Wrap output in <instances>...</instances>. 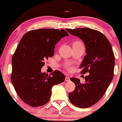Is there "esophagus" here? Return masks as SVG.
<instances>
[{
    "instance_id": "esophagus-1",
    "label": "esophagus",
    "mask_w": 122,
    "mask_h": 122,
    "mask_svg": "<svg viewBox=\"0 0 122 122\" xmlns=\"http://www.w3.org/2000/svg\"><path fill=\"white\" fill-rule=\"evenodd\" d=\"M70 78L69 77H66V81H70Z\"/></svg>"
}]
</instances>
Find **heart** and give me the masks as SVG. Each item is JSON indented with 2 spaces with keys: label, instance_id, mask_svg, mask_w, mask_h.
Instances as JSON below:
<instances>
[{
  "label": "heart",
  "instance_id": "heart-1",
  "mask_svg": "<svg viewBox=\"0 0 122 122\" xmlns=\"http://www.w3.org/2000/svg\"><path fill=\"white\" fill-rule=\"evenodd\" d=\"M83 45V43L81 42L80 41H75L72 42V46H74V45ZM69 69H70V68H69Z\"/></svg>",
  "mask_w": 122,
  "mask_h": 122
}]
</instances>
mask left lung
I'll list each match as a JSON object with an SVG mask.
<instances>
[{"label":"left lung","mask_w":122,"mask_h":122,"mask_svg":"<svg viewBox=\"0 0 122 122\" xmlns=\"http://www.w3.org/2000/svg\"><path fill=\"white\" fill-rule=\"evenodd\" d=\"M70 34L83 41L86 55L80 66L84 83L78 78H70L76 86L69 93L70 101L75 106L87 108L95 104L104 96L114 76V55L111 44L100 32L88 28L66 29Z\"/></svg>","instance_id":"left-lung-1"}]
</instances>
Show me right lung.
Returning a JSON list of instances; mask_svg holds the SVG:
<instances>
[{
	"label": "right lung",
	"mask_w": 122,
	"mask_h": 122,
	"mask_svg": "<svg viewBox=\"0 0 122 122\" xmlns=\"http://www.w3.org/2000/svg\"><path fill=\"white\" fill-rule=\"evenodd\" d=\"M68 35L64 29H39L26 33L19 42L12 56L10 78L18 96L28 105L47 103L52 86L64 81L65 76L60 71L50 76L41 71L44 60L53 56L55 44Z\"/></svg>",
	"instance_id": "1"
}]
</instances>
